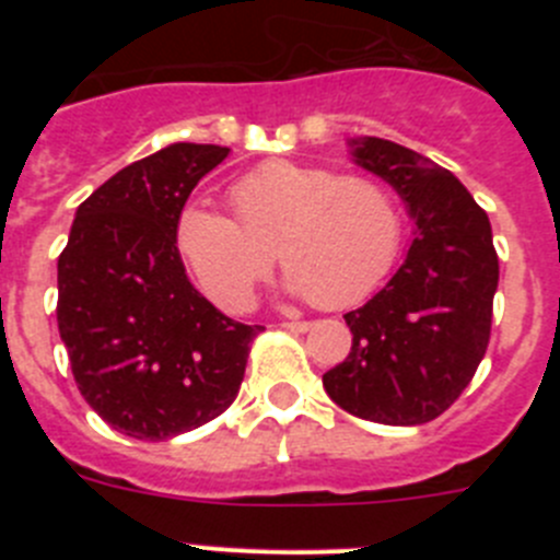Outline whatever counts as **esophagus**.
Returning a JSON list of instances; mask_svg holds the SVG:
<instances>
[{"label": "esophagus", "mask_w": 560, "mask_h": 560, "mask_svg": "<svg viewBox=\"0 0 560 560\" xmlns=\"http://www.w3.org/2000/svg\"><path fill=\"white\" fill-rule=\"evenodd\" d=\"M283 328H289V330H296V334H305V330H308L311 325L305 323V319H289V323H283Z\"/></svg>", "instance_id": "34e87169"}]
</instances>
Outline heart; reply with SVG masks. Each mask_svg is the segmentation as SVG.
Listing matches in <instances>:
<instances>
[{"label":"heart","instance_id":"b5f03b06","mask_svg":"<svg viewBox=\"0 0 560 560\" xmlns=\"http://www.w3.org/2000/svg\"><path fill=\"white\" fill-rule=\"evenodd\" d=\"M235 221L205 205L182 210L176 246L205 294L230 314L255 303L271 252L285 289L319 308L361 303L389 275L404 241V212L381 179L325 165L271 160L230 187Z\"/></svg>","mask_w":560,"mask_h":560}]
</instances>
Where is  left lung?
<instances>
[{"label": "left lung", "mask_w": 560, "mask_h": 560, "mask_svg": "<svg viewBox=\"0 0 560 560\" xmlns=\"http://www.w3.org/2000/svg\"><path fill=\"white\" fill-rule=\"evenodd\" d=\"M350 153L398 192L415 237L393 280L345 314L353 345L323 375L325 393L355 418L420 427L452 407L488 350L499 285L491 221L454 173L418 151L361 137Z\"/></svg>", "instance_id": "left-lung-1"}]
</instances>
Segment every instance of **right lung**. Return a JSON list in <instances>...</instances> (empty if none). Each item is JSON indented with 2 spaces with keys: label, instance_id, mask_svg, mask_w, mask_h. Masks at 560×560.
Here are the masks:
<instances>
[{
  "label": "right lung",
  "instance_id": "add662e5",
  "mask_svg": "<svg viewBox=\"0 0 560 560\" xmlns=\"http://www.w3.org/2000/svg\"><path fill=\"white\" fill-rule=\"evenodd\" d=\"M230 148L173 142L131 162L75 212L58 257V334L86 404L137 440L205 427L235 400L264 325L192 289L176 224Z\"/></svg>",
  "mask_w": 560,
  "mask_h": 560
}]
</instances>
